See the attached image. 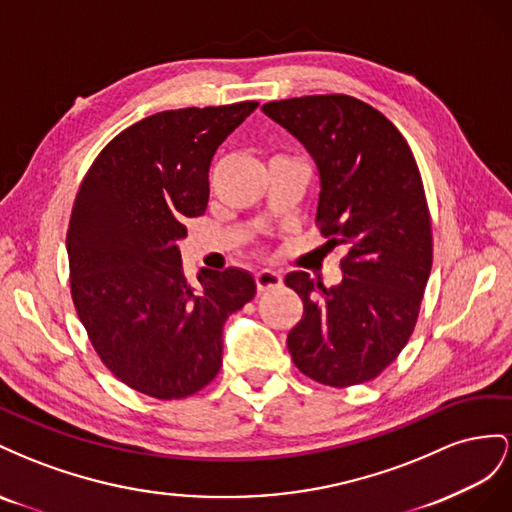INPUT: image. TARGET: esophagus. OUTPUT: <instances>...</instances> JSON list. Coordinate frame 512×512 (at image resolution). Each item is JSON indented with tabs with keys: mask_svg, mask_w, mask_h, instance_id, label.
<instances>
[{
	"mask_svg": "<svg viewBox=\"0 0 512 512\" xmlns=\"http://www.w3.org/2000/svg\"><path fill=\"white\" fill-rule=\"evenodd\" d=\"M255 283H257V289L261 291V294H264V291H272L276 287H281L283 279H281V274L274 270H259L255 274Z\"/></svg>",
	"mask_w": 512,
	"mask_h": 512,
	"instance_id": "esophagus-1",
	"label": "esophagus"
}]
</instances>
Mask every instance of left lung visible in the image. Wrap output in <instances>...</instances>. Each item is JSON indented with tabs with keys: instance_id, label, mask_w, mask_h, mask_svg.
<instances>
[{
	"instance_id": "left-lung-1",
	"label": "left lung",
	"mask_w": 512,
	"mask_h": 512,
	"mask_svg": "<svg viewBox=\"0 0 512 512\" xmlns=\"http://www.w3.org/2000/svg\"><path fill=\"white\" fill-rule=\"evenodd\" d=\"M261 109L313 156L321 182L315 223L332 248H345L337 287L306 272L285 276L304 304L287 334L289 354L319 384H364L410 341L431 274V216L414 154L384 113L354 96H302Z\"/></svg>"
}]
</instances>
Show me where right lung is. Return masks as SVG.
Here are the masks:
<instances>
[{
  "label": "right lung",
  "instance_id": "add662e5",
  "mask_svg": "<svg viewBox=\"0 0 512 512\" xmlns=\"http://www.w3.org/2000/svg\"><path fill=\"white\" fill-rule=\"evenodd\" d=\"M154 113L113 137L79 186L66 233L70 294L105 367L148 397L184 399L223 364V326L255 296L238 268L186 281L178 242L208 208L212 156L257 109Z\"/></svg>",
  "mask_w": 512,
  "mask_h": 512
}]
</instances>
